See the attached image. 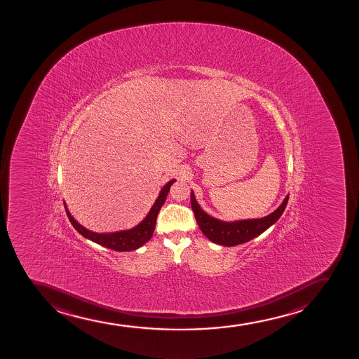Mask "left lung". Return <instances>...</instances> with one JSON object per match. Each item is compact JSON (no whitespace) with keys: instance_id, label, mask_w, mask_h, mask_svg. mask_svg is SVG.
<instances>
[{"instance_id":"8db88e82","label":"left lung","mask_w":359,"mask_h":359,"mask_svg":"<svg viewBox=\"0 0 359 359\" xmlns=\"http://www.w3.org/2000/svg\"><path fill=\"white\" fill-rule=\"evenodd\" d=\"M191 209H193L196 222L201 231L210 241L216 245L224 247H234L242 245L257 238L264 231H267L269 226L283 215V210L288 202V195L283 198V203L276 208L274 212L269 215L259 217V219H235V221H223L216 219L204 212L198 202L195 194L191 190Z\"/></svg>"}]
</instances>
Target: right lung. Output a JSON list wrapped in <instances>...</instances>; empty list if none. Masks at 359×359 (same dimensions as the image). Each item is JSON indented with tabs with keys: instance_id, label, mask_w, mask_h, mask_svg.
Wrapping results in <instances>:
<instances>
[{
	"instance_id": "obj_1",
	"label": "right lung",
	"mask_w": 359,
	"mask_h": 359,
	"mask_svg": "<svg viewBox=\"0 0 359 359\" xmlns=\"http://www.w3.org/2000/svg\"><path fill=\"white\" fill-rule=\"evenodd\" d=\"M174 182H176V180H171L161 189L155 203L152 204V207L150 208L147 216L137 226H133L130 229L109 231V233H97V231H90V229L81 226L73 217L72 214L68 210L67 204L64 201L65 209H66V214H67L68 219L72 223V226L76 228L79 234L83 235V238H86L90 241L95 242V243H98V245H102L105 248H109V250H116V252H131V250H138L152 238V234L155 231L157 215H158L163 204L165 202L166 196L170 191V187L174 184Z\"/></svg>"
}]
</instances>
